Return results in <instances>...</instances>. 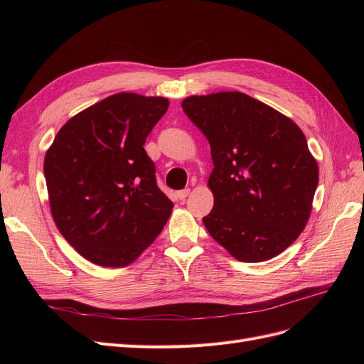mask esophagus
Instances as JSON below:
<instances>
[{
	"label": "esophagus",
	"mask_w": 364,
	"mask_h": 364,
	"mask_svg": "<svg viewBox=\"0 0 364 364\" xmlns=\"http://www.w3.org/2000/svg\"><path fill=\"white\" fill-rule=\"evenodd\" d=\"M188 194H190V188H185V190H181V191L176 193V196H178L179 200H185L186 197H188Z\"/></svg>",
	"instance_id": "34e87169"
}]
</instances>
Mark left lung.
Returning a JSON list of instances; mask_svg holds the SVG:
<instances>
[{
	"label": "left lung",
	"instance_id": "8db88e82",
	"mask_svg": "<svg viewBox=\"0 0 364 364\" xmlns=\"http://www.w3.org/2000/svg\"><path fill=\"white\" fill-rule=\"evenodd\" d=\"M182 109L211 146L208 232L238 261L279 255L305 229L318 183L304 132L238 91L186 97Z\"/></svg>",
	"mask_w": 364,
	"mask_h": 364
}]
</instances>
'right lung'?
Returning <instances> with one entry per match:
<instances>
[{"label":"right lung","instance_id":"right-lung-1","mask_svg":"<svg viewBox=\"0 0 364 364\" xmlns=\"http://www.w3.org/2000/svg\"><path fill=\"white\" fill-rule=\"evenodd\" d=\"M168 105L135 92L106 97L70 118L47 150L53 220L87 261L129 266L167 223L173 202L158 188L144 144Z\"/></svg>","mask_w":364,"mask_h":364}]
</instances>
